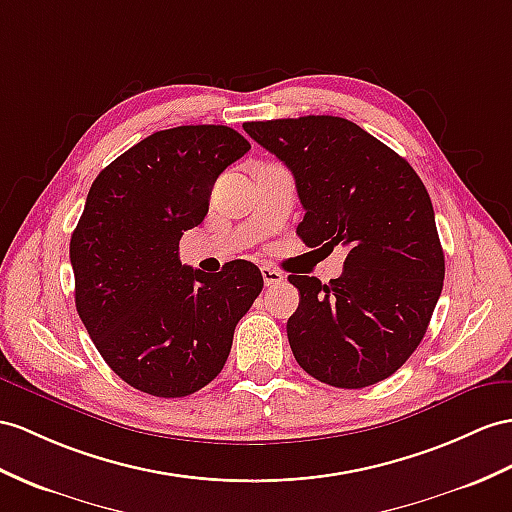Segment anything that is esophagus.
<instances>
[{
    "label": "esophagus",
    "mask_w": 512,
    "mask_h": 512,
    "mask_svg": "<svg viewBox=\"0 0 512 512\" xmlns=\"http://www.w3.org/2000/svg\"><path fill=\"white\" fill-rule=\"evenodd\" d=\"M260 273H263V280H265V286H278L284 282V276L280 271H276L273 267H263L260 269Z\"/></svg>",
    "instance_id": "34e87169"
}]
</instances>
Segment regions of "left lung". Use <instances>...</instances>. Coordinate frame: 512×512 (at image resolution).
Listing matches in <instances>:
<instances>
[{
  "instance_id": "obj_1",
  "label": "left lung",
  "mask_w": 512,
  "mask_h": 512,
  "mask_svg": "<svg viewBox=\"0 0 512 512\" xmlns=\"http://www.w3.org/2000/svg\"><path fill=\"white\" fill-rule=\"evenodd\" d=\"M243 130L291 169L308 247H347L339 278L289 276L299 306L286 321L306 373L339 389L393 376L417 350L439 302L445 256L415 169L343 117L247 121Z\"/></svg>"
}]
</instances>
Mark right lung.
<instances>
[{
	"label": "right lung",
	"mask_w": 512,
	"mask_h": 512,
	"mask_svg": "<svg viewBox=\"0 0 512 512\" xmlns=\"http://www.w3.org/2000/svg\"><path fill=\"white\" fill-rule=\"evenodd\" d=\"M249 147L228 126L160 130L91 184L69 243L76 308L108 367L147 395L184 397L213 382L263 291L247 260L208 276L178 256L219 173Z\"/></svg>",
	"instance_id": "add662e5"
}]
</instances>
